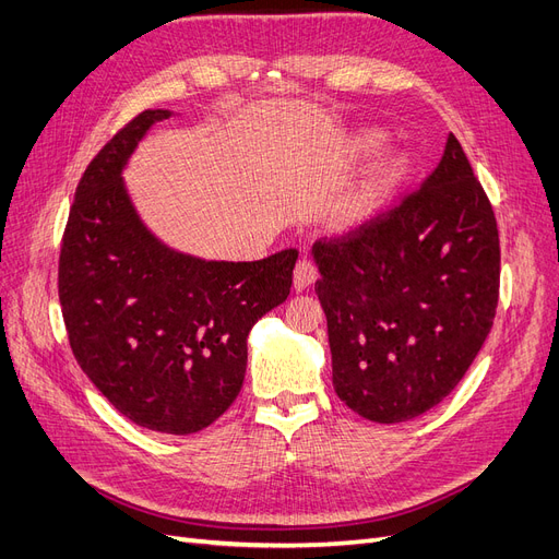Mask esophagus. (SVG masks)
<instances>
[{
	"mask_svg": "<svg viewBox=\"0 0 559 559\" xmlns=\"http://www.w3.org/2000/svg\"><path fill=\"white\" fill-rule=\"evenodd\" d=\"M317 277H319V273H317L314 263L308 261V259H300L296 263V267H294V289L296 292H306L310 284L317 282Z\"/></svg>",
	"mask_w": 559,
	"mask_h": 559,
	"instance_id": "esophagus-1",
	"label": "esophagus"
}]
</instances>
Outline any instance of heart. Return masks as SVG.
Returning a JSON list of instances; mask_svg holds the SVG:
<instances>
[{"instance_id":"heart-1","label":"heart","mask_w":559,"mask_h":559,"mask_svg":"<svg viewBox=\"0 0 559 559\" xmlns=\"http://www.w3.org/2000/svg\"><path fill=\"white\" fill-rule=\"evenodd\" d=\"M384 144V134L380 130H361L352 138L349 151L354 158H368L380 151ZM411 175V160L405 154H386L382 160L376 163L354 191L343 202L337 218L345 228H357L368 224L370 218H376L386 205L389 200L396 195V191L403 186V181Z\"/></svg>"}]
</instances>
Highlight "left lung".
Here are the masks:
<instances>
[{"label":"left lung","instance_id":"8db88e82","mask_svg":"<svg viewBox=\"0 0 559 559\" xmlns=\"http://www.w3.org/2000/svg\"><path fill=\"white\" fill-rule=\"evenodd\" d=\"M333 386L380 425L413 419L460 384L492 329L499 230L454 134L421 189L312 247Z\"/></svg>","mask_w":559,"mask_h":559}]
</instances>
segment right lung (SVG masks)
Returning <instances> with one entry per match:
<instances>
[{"instance_id":"1","label":"right lung","mask_w":559,"mask_h":559,"mask_svg":"<svg viewBox=\"0 0 559 559\" xmlns=\"http://www.w3.org/2000/svg\"><path fill=\"white\" fill-rule=\"evenodd\" d=\"M170 116L142 111L86 167L62 235L58 294L74 357L103 396L134 425L186 436L238 399L249 331L289 298L298 251L205 261L146 228L121 175Z\"/></svg>"}]
</instances>
